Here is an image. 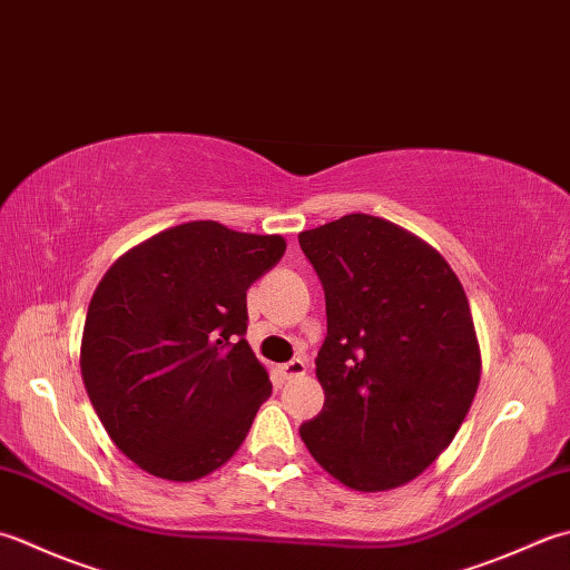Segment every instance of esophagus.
Masks as SVG:
<instances>
[{
  "instance_id": "34e87169",
  "label": "esophagus",
  "mask_w": 570,
  "mask_h": 570,
  "mask_svg": "<svg viewBox=\"0 0 570 570\" xmlns=\"http://www.w3.org/2000/svg\"><path fill=\"white\" fill-rule=\"evenodd\" d=\"M306 373V363L304 361H288L282 365V375L286 377V381H292V377H301Z\"/></svg>"
}]
</instances>
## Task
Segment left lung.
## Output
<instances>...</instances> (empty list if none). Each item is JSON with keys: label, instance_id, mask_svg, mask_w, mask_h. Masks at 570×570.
<instances>
[{"label": "left lung", "instance_id": "1", "mask_svg": "<svg viewBox=\"0 0 570 570\" xmlns=\"http://www.w3.org/2000/svg\"><path fill=\"white\" fill-rule=\"evenodd\" d=\"M298 242L328 316L316 358L326 400L301 440L343 487H403L450 448L482 377L462 282L432 244L363 212Z\"/></svg>", "mask_w": 570, "mask_h": 570}]
</instances>
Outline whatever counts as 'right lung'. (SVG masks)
Wrapping results in <instances>:
<instances>
[{"mask_svg":"<svg viewBox=\"0 0 570 570\" xmlns=\"http://www.w3.org/2000/svg\"><path fill=\"white\" fill-rule=\"evenodd\" d=\"M282 234L197 219L120 254L88 304L81 375L116 448L142 472L195 482L247 440L269 371L247 333V288Z\"/></svg>","mask_w":570,"mask_h":570,"instance_id":"1","label":"right lung"}]
</instances>
